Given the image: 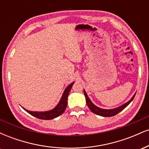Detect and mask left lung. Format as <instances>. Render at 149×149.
<instances>
[{
	"label": "left lung",
	"instance_id": "8db88e82",
	"mask_svg": "<svg viewBox=\"0 0 149 149\" xmlns=\"http://www.w3.org/2000/svg\"><path fill=\"white\" fill-rule=\"evenodd\" d=\"M83 91H84V95H85V99H86L87 105H88L89 109H90V110H91V111L92 113H94L101 116H103V117H111V116H115L116 114L122 111L125 108L127 107V106L130 104V102L133 100L135 95H136V93H135L134 96L130 99V100L128 101V102H126L125 104H123V105L120 106V107H118L117 108H115V109H101V108L97 107V106H95V104L92 103L91 100H90V98L88 97V95H87L85 90H84Z\"/></svg>",
	"mask_w": 149,
	"mask_h": 149
}]
</instances>
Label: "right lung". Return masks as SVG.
<instances>
[{"label":"right lung","mask_w":149,"mask_h":149,"mask_svg":"<svg viewBox=\"0 0 149 149\" xmlns=\"http://www.w3.org/2000/svg\"><path fill=\"white\" fill-rule=\"evenodd\" d=\"M73 83H74V82L71 83L67 88L65 89L59 102L52 110L47 111H31L25 109L24 108H23V109H24L26 111L28 112L29 113L34 116V117L37 118L42 120H51L61 115L64 112L66 106H67L68 96H69L70 90L72 88Z\"/></svg>","instance_id":"add662e5"}]
</instances>
